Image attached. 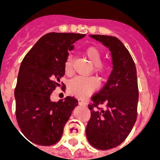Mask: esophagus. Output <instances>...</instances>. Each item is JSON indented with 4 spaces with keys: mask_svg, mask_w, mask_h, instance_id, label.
Segmentation results:
<instances>
[{
    "mask_svg": "<svg viewBox=\"0 0 160 160\" xmlns=\"http://www.w3.org/2000/svg\"><path fill=\"white\" fill-rule=\"evenodd\" d=\"M78 101H79V104H82V105H86L87 104V102L84 100V99H82V98H80Z\"/></svg>",
    "mask_w": 160,
    "mask_h": 160,
    "instance_id": "esophagus-1",
    "label": "esophagus"
}]
</instances>
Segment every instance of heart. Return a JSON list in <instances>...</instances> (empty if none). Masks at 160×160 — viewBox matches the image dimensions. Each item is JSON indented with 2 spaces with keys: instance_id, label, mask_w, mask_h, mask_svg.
Returning <instances> with one entry per match:
<instances>
[{
  "instance_id": "obj_1",
  "label": "heart",
  "mask_w": 160,
  "mask_h": 160,
  "mask_svg": "<svg viewBox=\"0 0 160 160\" xmlns=\"http://www.w3.org/2000/svg\"><path fill=\"white\" fill-rule=\"evenodd\" d=\"M85 55L93 65V69L101 73L105 74L110 68L106 62H102L103 52L96 46H89L85 50ZM64 70L68 75L73 73V61L68 56L64 62ZM99 87V81L95 76H76L73 78L68 83V91L71 94L80 98L88 96Z\"/></svg>"
}]
</instances>
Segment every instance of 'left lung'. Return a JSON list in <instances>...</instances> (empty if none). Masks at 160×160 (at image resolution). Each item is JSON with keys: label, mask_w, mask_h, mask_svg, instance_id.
I'll list each match as a JSON object with an SVG mask.
<instances>
[{"label": "left lung", "mask_w": 160, "mask_h": 160, "mask_svg": "<svg viewBox=\"0 0 160 160\" xmlns=\"http://www.w3.org/2000/svg\"><path fill=\"white\" fill-rule=\"evenodd\" d=\"M91 37L110 49L113 69L103 88L91 98L92 103L88 104L91 118L86 134L93 148L108 150L123 142L136 122L137 73L130 53L118 38ZM102 105L104 108L101 107Z\"/></svg>", "instance_id": "8db88e82"}]
</instances>
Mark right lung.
Returning <instances> with one entry per match:
<instances>
[{
  "label": "right lung",
  "instance_id": "obj_1",
  "mask_svg": "<svg viewBox=\"0 0 160 160\" xmlns=\"http://www.w3.org/2000/svg\"><path fill=\"white\" fill-rule=\"evenodd\" d=\"M84 37L80 33H47L23 59L14 90L16 119L23 134L34 144L51 146L59 141L78 105L74 97L52 102L50 95L57 87L65 90L60 79L65 74L68 50Z\"/></svg>",
  "mask_w": 160,
  "mask_h": 160
}]
</instances>
